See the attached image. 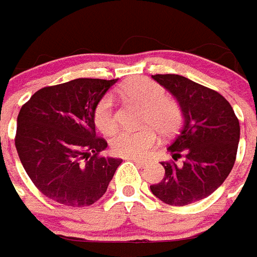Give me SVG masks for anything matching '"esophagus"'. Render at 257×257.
I'll use <instances>...</instances> for the list:
<instances>
[{
    "mask_svg": "<svg viewBox=\"0 0 257 257\" xmlns=\"http://www.w3.org/2000/svg\"><path fill=\"white\" fill-rule=\"evenodd\" d=\"M128 159H131V161H134L136 165H140V166H143V165H146V159H140V158H128Z\"/></svg>",
    "mask_w": 257,
    "mask_h": 257,
    "instance_id": "esophagus-1",
    "label": "esophagus"
}]
</instances>
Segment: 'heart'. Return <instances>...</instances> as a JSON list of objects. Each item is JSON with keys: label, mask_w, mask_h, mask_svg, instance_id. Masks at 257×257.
Returning <instances> with one entry per match:
<instances>
[{"label": "heart", "mask_w": 257, "mask_h": 257, "mask_svg": "<svg viewBox=\"0 0 257 257\" xmlns=\"http://www.w3.org/2000/svg\"><path fill=\"white\" fill-rule=\"evenodd\" d=\"M121 96L144 107L143 123L153 125L140 131H121L111 139V150L117 155L143 158L159 142L158 132L172 135L181 123V109L176 100L169 98L165 90L147 77H136L118 88ZM94 121L100 132L113 134L118 126L115 104L111 94H106L94 110Z\"/></svg>", "instance_id": "obj_1"}]
</instances>
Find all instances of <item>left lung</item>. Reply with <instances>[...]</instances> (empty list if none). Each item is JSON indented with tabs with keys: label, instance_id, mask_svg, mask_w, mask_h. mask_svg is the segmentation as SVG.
<instances>
[{
	"label": "left lung",
	"instance_id": "8db88e82",
	"mask_svg": "<svg viewBox=\"0 0 257 257\" xmlns=\"http://www.w3.org/2000/svg\"><path fill=\"white\" fill-rule=\"evenodd\" d=\"M153 79L180 104L184 125L167 151L174 161L184 157V162H161L165 177L150 189L166 204L188 206L210 196L227 178L235 162L240 122L216 91L180 75Z\"/></svg>",
	"mask_w": 257,
	"mask_h": 257
}]
</instances>
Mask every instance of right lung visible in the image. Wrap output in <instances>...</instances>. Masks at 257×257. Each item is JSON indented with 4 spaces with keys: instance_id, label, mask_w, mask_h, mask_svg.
Instances as JSON below:
<instances>
[{
    "instance_id": "1",
    "label": "right lung",
    "mask_w": 257,
    "mask_h": 257,
    "mask_svg": "<svg viewBox=\"0 0 257 257\" xmlns=\"http://www.w3.org/2000/svg\"><path fill=\"white\" fill-rule=\"evenodd\" d=\"M114 80L76 79L45 87L23 104L15 144L34 185L70 207L103 196L122 159L99 157L107 147L96 138L94 110Z\"/></svg>"
}]
</instances>
